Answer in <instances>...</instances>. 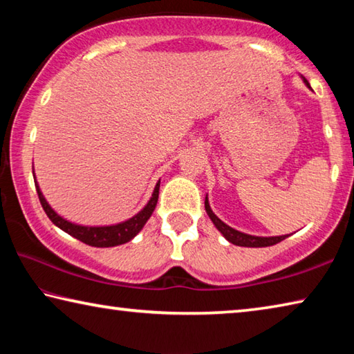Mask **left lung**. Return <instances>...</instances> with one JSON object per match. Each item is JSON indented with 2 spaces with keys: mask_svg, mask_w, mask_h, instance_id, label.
Returning a JSON list of instances; mask_svg holds the SVG:
<instances>
[{
  "mask_svg": "<svg viewBox=\"0 0 354 354\" xmlns=\"http://www.w3.org/2000/svg\"><path fill=\"white\" fill-rule=\"evenodd\" d=\"M304 82L308 84V81L304 80ZM309 86V84H308ZM205 207H206V212L211 220L214 221V225L217 226V230L223 234L227 241L234 245H239V247H251V248H259V247H270V245H277L278 242L284 241L287 236H278V237H256V236H248V234H243L241 231H236L232 230L231 226H227L226 223H223L217 215L212 212L211 206H209L207 198L205 200Z\"/></svg>",
  "mask_w": 354,
  "mask_h": 354,
  "instance_id": "1",
  "label": "left lung"
}]
</instances>
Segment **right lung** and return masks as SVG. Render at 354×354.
<instances>
[{
    "instance_id": "1",
    "label": "right lung",
    "mask_w": 354,
    "mask_h": 354,
    "mask_svg": "<svg viewBox=\"0 0 354 354\" xmlns=\"http://www.w3.org/2000/svg\"><path fill=\"white\" fill-rule=\"evenodd\" d=\"M34 183H35V179H34ZM159 183L156 184L151 200L148 201V205L143 207L139 214L134 215L133 218L123 221V223H118L113 226H81V225L70 223V221L64 220L62 217H59V215L50 207V205H48L46 200L44 198V195H41L37 183H35V189H37L40 205H41V207H44L45 214L57 227H61L62 231H65L70 236H73L75 239H77V241L91 245V247L106 248V247H115V245H122V243L129 242L131 239H133L137 232L142 230L143 225L147 223V220L151 217L156 205H158Z\"/></svg>"
}]
</instances>
